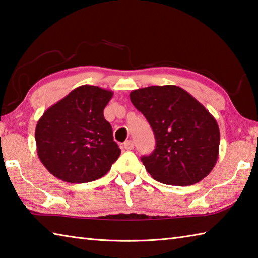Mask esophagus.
I'll return each instance as SVG.
<instances>
[{
  "mask_svg": "<svg viewBox=\"0 0 258 258\" xmlns=\"http://www.w3.org/2000/svg\"><path fill=\"white\" fill-rule=\"evenodd\" d=\"M124 148H125L126 150H127V151L133 150V149H134V143H133V141H131V140L126 141V142L124 143Z\"/></svg>",
  "mask_w": 258,
  "mask_h": 258,
  "instance_id": "34e87169",
  "label": "esophagus"
}]
</instances>
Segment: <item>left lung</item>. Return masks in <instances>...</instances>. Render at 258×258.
I'll return each mask as SVG.
<instances>
[{"instance_id": "left-lung-1", "label": "left lung", "mask_w": 258, "mask_h": 258, "mask_svg": "<svg viewBox=\"0 0 258 258\" xmlns=\"http://www.w3.org/2000/svg\"><path fill=\"white\" fill-rule=\"evenodd\" d=\"M130 98L154 132L155 150L141 159L154 180L191 185L211 172L218 160L220 132L203 104L174 85L135 89Z\"/></svg>"}]
</instances>
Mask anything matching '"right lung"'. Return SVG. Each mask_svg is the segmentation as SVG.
Listing matches in <instances>:
<instances>
[{"label": "right lung", "instance_id": "1", "mask_svg": "<svg viewBox=\"0 0 258 258\" xmlns=\"http://www.w3.org/2000/svg\"><path fill=\"white\" fill-rule=\"evenodd\" d=\"M112 90L83 85L45 110L35 127L40 161L55 178L86 183L102 178L118 159L104 108Z\"/></svg>", "mask_w": 258, "mask_h": 258}]
</instances>
